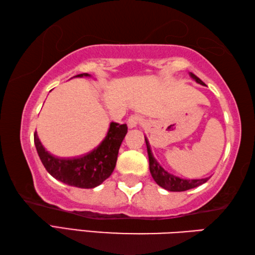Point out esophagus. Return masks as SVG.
I'll list each match as a JSON object with an SVG mask.
<instances>
[{"label": "esophagus", "instance_id": "34e87169", "mask_svg": "<svg viewBox=\"0 0 255 255\" xmlns=\"http://www.w3.org/2000/svg\"><path fill=\"white\" fill-rule=\"evenodd\" d=\"M142 121H143V119H142V116L136 115V114H133L128 120V127L131 128H135L140 123H142Z\"/></svg>", "mask_w": 255, "mask_h": 255}]
</instances>
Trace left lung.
I'll list each match as a JSON object with an SVG mask.
<instances>
[{"instance_id":"8db88e82","label":"left lung","mask_w":255,"mask_h":255,"mask_svg":"<svg viewBox=\"0 0 255 255\" xmlns=\"http://www.w3.org/2000/svg\"><path fill=\"white\" fill-rule=\"evenodd\" d=\"M191 78H194L196 82L199 84H203L202 80H200L197 76L190 73ZM145 143H146V149H148V155H149V167H150V172L151 176L154 179L157 184L162 187L166 190L169 191H185L191 188H195V187H198L200 185L205 184L208 180V178H204V179H181V178L177 177L172 173H169L168 171L164 170V169L160 166L159 162L154 159L152 152H151L150 144L148 140L145 137Z\"/></svg>"}]
</instances>
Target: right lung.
Returning a JSON list of instances; mask_svg holds the SVG:
<instances>
[{"label":"right lung","instance_id":"1","mask_svg":"<svg viewBox=\"0 0 255 255\" xmlns=\"http://www.w3.org/2000/svg\"><path fill=\"white\" fill-rule=\"evenodd\" d=\"M75 77H91V75L85 73ZM127 133V124L112 122L102 143L89 153L77 158H59L48 152L37 132L34 133V144L42 164L53 178L66 185L89 189L101 185L112 175Z\"/></svg>","mask_w":255,"mask_h":255}]
</instances>
